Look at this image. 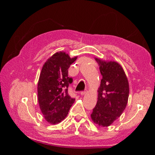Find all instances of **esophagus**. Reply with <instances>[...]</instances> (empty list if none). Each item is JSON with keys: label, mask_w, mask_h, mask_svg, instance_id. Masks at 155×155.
Returning <instances> with one entry per match:
<instances>
[{"label": "esophagus", "mask_w": 155, "mask_h": 155, "mask_svg": "<svg viewBox=\"0 0 155 155\" xmlns=\"http://www.w3.org/2000/svg\"><path fill=\"white\" fill-rule=\"evenodd\" d=\"M86 94H87V90H85L84 91H81V96H84V95H85Z\"/></svg>", "instance_id": "esophagus-1"}]
</instances>
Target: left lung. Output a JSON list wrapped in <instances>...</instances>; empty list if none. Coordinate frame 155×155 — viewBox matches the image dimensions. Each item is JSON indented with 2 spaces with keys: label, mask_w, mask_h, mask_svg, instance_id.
I'll return each mask as SVG.
<instances>
[{
  "label": "left lung",
  "mask_w": 155,
  "mask_h": 155,
  "mask_svg": "<svg viewBox=\"0 0 155 155\" xmlns=\"http://www.w3.org/2000/svg\"><path fill=\"white\" fill-rule=\"evenodd\" d=\"M103 78L98 90V101L91 117L94 124L107 127L116 120L127 107L129 84L121 65L96 58Z\"/></svg>",
  "instance_id": "left-lung-1"
}]
</instances>
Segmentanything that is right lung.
<instances>
[{"label": "right lung", "mask_w": 155, "mask_h": 155, "mask_svg": "<svg viewBox=\"0 0 155 155\" xmlns=\"http://www.w3.org/2000/svg\"><path fill=\"white\" fill-rule=\"evenodd\" d=\"M77 56L71 58L65 52L54 53L44 63L38 83V103L44 119L51 124H59L66 117L74 103L68 93L72 78L68 68Z\"/></svg>", "instance_id": "right-lung-1"}]
</instances>
